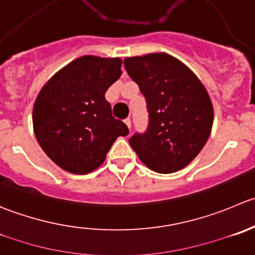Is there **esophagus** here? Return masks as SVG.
<instances>
[{
    "mask_svg": "<svg viewBox=\"0 0 255 255\" xmlns=\"http://www.w3.org/2000/svg\"><path fill=\"white\" fill-rule=\"evenodd\" d=\"M125 123L127 125V127L130 129V127H132V121H130V118H127V120H125Z\"/></svg>",
    "mask_w": 255,
    "mask_h": 255,
    "instance_id": "esophagus-1",
    "label": "esophagus"
}]
</instances>
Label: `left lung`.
I'll return each instance as SVG.
<instances>
[{
	"mask_svg": "<svg viewBox=\"0 0 255 255\" xmlns=\"http://www.w3.org/2000/svg\"><path fill=\"white\" fill-rule=\"evenodd\" d=\"M125 67L139 86L149 113L144 133L130 147L149 169L173 173L189 164L208 140L213 106L199 78L168 53L127 57Z\"/></svg>",
	"mask_w": 255,
	"mask_h": 255,
	"instance_id": "1",
	"label": "left lung"
}]
</instances>
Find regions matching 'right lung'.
I'll return each instance as SVG.
<instances>
[{
  "instance_id": "1",
  "label": "right lung",
  "mask_w": 255,
  "mask_h": 255,
  "mask_svg": "<svg viewBox=\"0 0 255 255\" xmlns=\"http://www.w3.org/2000/svg\"><path fill=\"white\" fill-rule=\"evenodd\" d=\"M121 58L82 56L39 91L32 121L37 140L62 169L87 174L100 167L128 127L112 116L105 93L121 77Z\"/></svg>"
}]
</instances>
